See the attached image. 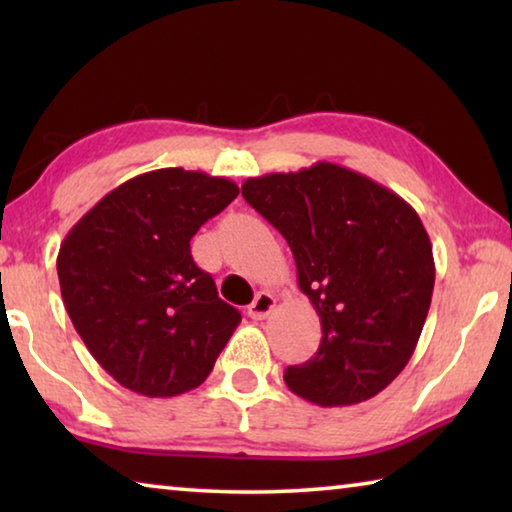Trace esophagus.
<instances>
[{
    "label": "esophagus",
    "instance_id": "1",
    "mask_svg": "<svg viewBox=\"0 0 512 512\" xmlns=\"http://www.w3.org/2000/svg\"><path fill=\"white\" fill-rule=\"evenodd\" d=\"M273 309H275V296H273V293L259 291L257 298L253 300V305L248 307V316L255 318V320H262V318H266L268 314H271Z\"/></svg>",
    "mask_w": 512,
    "mask_h": 512
}]
</instances>
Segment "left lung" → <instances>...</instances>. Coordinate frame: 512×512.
<instances>
[{
    "label": "left lung",
    "mask_w": 512,
    "mask_h": 512,
    "mask_svg": "<svg viewBox=\"0 0 512 512\" xmlns=\"http://www.w3.org/2000/svg\"><path fill=\"white\" fill-rule=\"evenodd\" d=\"M241 194L287 239L298 287L320 316L318 352L287 368V386L318 406L384 391L418 345L436 280L418 212L332 162L248 178Z\"/></svg>",
    "instance_id": "8db88e82"
}]
</instances>
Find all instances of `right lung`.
Masks as SVG:
<instances>
[{
    "label": "right lung",
    "instance_id": "right-lung-1",
    "mask_svg": "<svg viewBox=\"0 0 512 512\" xmlns=\"http://www.w3.org/2000/svg\"><path fill=\"white\" fill-rule=\"evenodd\" d=\"M237 194L228 178L155 169L103 196L60 244L67 314L128 391L173 397L201 386L241 323L189 250L198 228Z\"/></svg>",
    "mask_w": 512,
    "mask_h": 512
}]
</instances>
